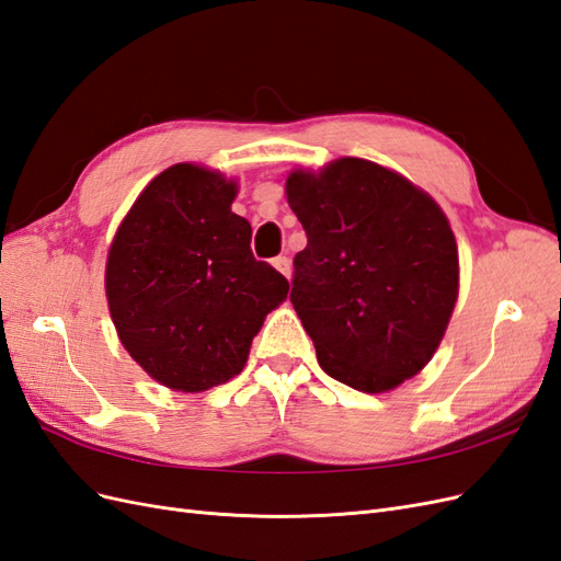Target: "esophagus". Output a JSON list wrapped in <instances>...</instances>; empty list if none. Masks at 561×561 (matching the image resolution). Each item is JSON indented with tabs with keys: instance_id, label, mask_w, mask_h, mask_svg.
Instances as JSON below:
<instances>
[{
	"instance_id": "1",
	"label": "esophagus",
	"mask_w": 561,
	"mask_h": 561,
	"mask_svg": "<svg viewBox=\"0 0 561 561\" xmlns=\"http://www.w3.org/2000/svg\"><path fill=\"white\" fill-rule=\"evenodd\" d=\"M271 264H274L285 278L293 276V262H290V257H285V254H278V257H276L274 262H271Z\"/></svg>"
}]
</instances>
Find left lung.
Segmentation results:
<instances>
[{
    "mask_svg": "<svg viewBox=\"0 0 561 561\" xmlns=\"http://www.w3.org/2000/svg\"><path fill=\"white\" fill-rule=\"evenodd\" d=\"M287 203L307 231L290 301L320 367L365 393L412 379L443 342L458 297V250L443 208L365 159L295 171Z\"/></svg>",
    "mask_w": 561,
    "mask_h": 561,
    "instance_id": "left-lung-1",
    "label": "left lung"
}]
</instances>
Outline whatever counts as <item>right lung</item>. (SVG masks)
Segmentation results:
<instances>
[{"label":"right lung","mask_w":561,"mask_h":561,"mask_svg":"<svg viewBox=\"0 0 561 561\" xmlns=\"http://www.w3.org/2000/svg\"><path fill=\"white\" fill-rule=\"evenodd\" d=\"M236 182L175 163L118 227L105 271L114 328L151 379L198 393L243 369L252 336L290 283L257 262L252 227L231 213Z\"/></svg>","instance_id":"1"}]
</instances>
